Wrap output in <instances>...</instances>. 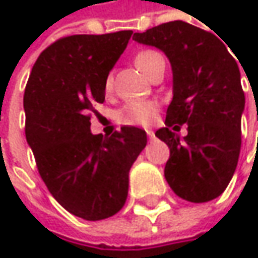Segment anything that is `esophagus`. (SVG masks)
<instances>
[{
    "mask_svg": "<svg viewBox=\"0 0 258 258\" xmlns=\"http://www.w3.org/2000/svg\"><path fill=\"white\" fill-rule=\"evenodd\" d=\"M146 134H148L149 140H154V139H155V134H154V131H152V130H146Z\"/></svg>",
    "mask_w": 258,
    "mask_h": 258,
    "instance_id": "1",
    "label": "esophagus"
}]
</instances>
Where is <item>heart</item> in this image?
<instances>
[{
  "mask_svg": "<svg viewBox=\"0 0 258 258\" xmlns=\"http://www.w3.org/2000/svg\"><path fill=\"white\" fill-rule=\"evenodd\" d=\"M161 56L158 52L155 50H142L136 55L134 58V62L136 66L145 73L148 75L152 62ZM112 88V78H107L106 80V89L109 91ZM157 110H158V106L157 103L154 101H148V100H143V101H130L127 104H124L119 112H118V118L122 124H127V125H149L155 115H157Z\"/></svg>",
  "mask_w": 258,
  "mask_h": 258,
  "instance_id": "1",
  "label": "heart"
}]
</instances>
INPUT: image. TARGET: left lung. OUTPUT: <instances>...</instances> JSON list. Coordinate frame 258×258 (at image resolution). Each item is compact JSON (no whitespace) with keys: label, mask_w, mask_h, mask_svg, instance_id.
I'll use <instances>...</instances> for the list:
<instances>
[{"label":"left lung","mask_w":258,"mask_h":258,"mask_svg":"<svg viewBox=\"0 0 258 258\" xmlns=\"http://www.w3.org/2000/svg\"><path fill=\"white\" fill-rule=\"evenodd\" d=\"M133 38L163 50L172 66L173 98L166 127L155 133L170 149L167 183L186 202L217 199L232 180L240 152L245 94L236 59L212 32L182 21L136 32ZM182 123L188 125L183 139L174 133Z\"/></svg>","instance_id":"left-lung-1"}]
</instances>
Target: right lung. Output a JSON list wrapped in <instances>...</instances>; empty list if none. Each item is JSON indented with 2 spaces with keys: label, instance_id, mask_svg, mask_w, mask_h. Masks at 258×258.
<instances>
[{
  "label": "right lung",
  "instance_id": "add662e5",
  "mask_svg": "<svg viewBox=\"0 0 258 258\" xmlns=\"http://www.w3.org/2000/svg\"><path fill=\"white\" fill-rule=\"evenodd\" d=\"M133 31L70 35L44 49L24 95L26 142L38 173L70 214L100 221L119 212L128 173L146 146V133L121 127L110 137L91 133V113L103 103L106 80Z\"/></svg>",
  "mask_w": 258,
  "mask_h": 258
}]
</instances>
